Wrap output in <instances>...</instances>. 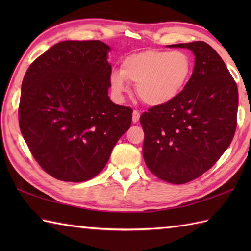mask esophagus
Segmentation results:
<instances>
[{"mask_svg":"<svg viewBox=\"0 0 251 251\" xmlns=\"http://www.w3.org/2000/svg\"><path fill=\"white\" fill-rule=\"evenodd\" d=\"M139 117H140V112L135 110L134 112H132V122L134 123H137L138 121H139Z\"/></svg>","mask_w":251,"mask_h":251,"instance_id":"1","label":"esophagus"}]
</instances>
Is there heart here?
<instances>
[{"label":"heart","instance_id":"b5f03b06","mask_svg":"<svg viewBox=\"0 0 251 251\" xmlns=\"http://www.w3.org/2000/svg\"><path fill=\"white\" fill-rule=\"evenodd\" d=\"M193 62L182 50H149L127 56L121 71H113L110 85L114 94L128 92L127 82L137 85V94L149 105H162L175 100L188 85Z\"/></svg>","mask_w":251,"mask_h":251}]
</instances>
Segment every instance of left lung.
<instances>
[{
  "mask_svg": "<svg viewBox=\"0 0 251 251\" xmlns=\"http://www.w3.org/2000/svg\"><path fill=\"white\" fill-rule=\"evenodd\" d=\"M170 47L194 52L193 73L175 100L141 114L142 152L157 178L183 184L210 169L230 146L237 125L238 90L226 63L205 42Z\"/></svg>",
  "mask_w": 251,
  "mask_h": 251,
  "instance_id": "1",
  "label": "left lung"
}]
</instances>
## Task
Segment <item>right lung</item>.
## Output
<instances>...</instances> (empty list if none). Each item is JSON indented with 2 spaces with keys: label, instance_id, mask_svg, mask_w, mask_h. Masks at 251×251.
Wrapping results in <instances>:
<instances>
[{
  "label": "right lung",
  "instance_id": "1",
  "mask_svg": "<svg viewBox=\"0 0 251 251\" xmlns=\"http://www.w3.org/2000/svg\"><path fill=\"white\" fill-rule=\"evenodd\" d=\"M109 50L98 40L60 42L25 72L20 131L42 169L58 180L82 182L97 176L130 127L132 109L108 96Z\"/></svg>",
  "mask_w": 251,
  "mask_h": 251
}]
</instances>
